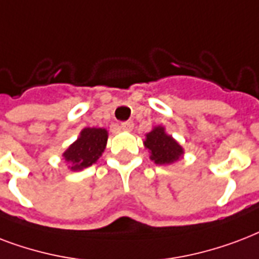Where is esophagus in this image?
<instances>
[{
	"mask_svg": "<svg viewBox=\"0 0 259 259\" xmlns=\"http://www.w3.org/2000/svg\"><path fill=\"white\" fill-rule=\"evenodd\" d=\"M132 128H134V123L132 121H124V123H121V130L123 131H132Z\"/></svg>",
	"mask_w": 259,
	"mask_h": 259,
	"instance_id": "34e87169",
	"label": "esophagus"
}]
</instances>
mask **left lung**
Instances as JSON below:
<instances>
[{
    "label": "left lung",
    "mask_w": 259,
    "mask_h": 259,
    "mask_svg": "<svg viewBox=\"0 0 259 259\" xmlns=\"http://www.w3.org/2000/svg\"><path fill=\"white\" fill-rule=\"evenodd\" d=\"M144 147L150 151V159L157 165H171L184 155V148L173 136L167 135L165 127L158 125L146 135Z\"/></svg>",
    "instance_id": "obj_1"
}]
</instances>
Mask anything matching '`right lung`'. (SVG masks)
I'll use <instances>...</instances> for the list:
<instances>
[{
	"mask_svg": "<svg viewBox=\"0 0 259 259\" xmlns=\"http://www.w3.org/2000/svg\"><path fill=\"white\" fill-rule=\"evenodd\" d=\"M108 131L104 128H83L78 139L70 146L63 158L74 171L89 167L97 162L107 147Z\"/></svg>",
	"mask_w": 259,
	"mask_h": 259,
	"instance_id": "right-lung-1",
	"label": "right lung"
}]
</instances>
